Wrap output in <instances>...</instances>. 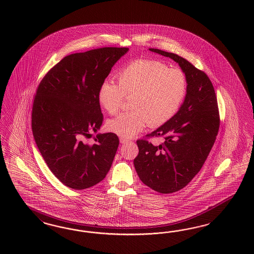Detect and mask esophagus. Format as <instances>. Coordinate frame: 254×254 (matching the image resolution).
Returning a JSON list of instances; mask_svg holds the SVG:
<instances>
[{"label": "esophagus", "instance_id": "1", "mask_svg": "<svg viewBox=\"0 0 254 254\" xmlns=\"http://www.w3.org/2000/svg\"><path fill=\"white\" fill-rule=\"evenodd\" d=\"M120 142H121L122 144H126V143L131 142V140L127 138H125V137H120Z\"/></svg>", "mask_w": 254, "mask_h": 254}]
</instances>
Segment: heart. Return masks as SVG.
I'll return each mask as SVG.
<instances>
[{
  "instance_id": "b5f03b06",
  "label": "heart",
  "mask_w": 254,
  "mask_h": 254,
  "mask_svg": "<svg viewBox=\"0 0 254 254\" xmlns=\"http://www.w3.org/2000/svg\"><path fill=\"white\" fill-rule=\"evenodd\" d=\"M117 80L118 85L109 80L102 82L98 99L108 114L115 115L124 97H131L132 111L107 124L110 130L125 138L135 136L148 124L155 127L167 123L177 114L187 91L185 73L156 61L132 62L118 72Z\"/></svg>"
}]
</instances>
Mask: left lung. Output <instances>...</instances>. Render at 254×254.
Wrapping results in <instances>:
<instances>
[{
    "label": "left lung",
    "instance_id": "1",
    "mask_svg": "<svg viewBox=\"0 0 254 254\" xmlns=\"http://www.w3.org/2000/svg\"><path fill=\"white\" fill-rule=\"evenodd\" d=\"M177 62L186 77L187 91L177 114L147 137L164 136L154 145L138 139L135 169L140 181L156 192H177L188 185L204 165L215 142L220 117L214 87L208 75L184 58L149 48Z\"/></svg>",
    "mask_w": 254,
    "mask_h": 254
}]
</instances>
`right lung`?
Instances as JSON below:
<instances>
[{
  "mask_svg": "<svg viewBox=\"0 0 254 254\" xmlns=\"http://www.w3.org/2000/svg\"><path fill=\"white\" fill-rule=\"evenodd\" d=\"M127 47H103L69 55L43 78L32 106L33 137L46 165L62 184L83 190L101 182L111 169L119 138L99 133L103 122L99 88Z\"/></svg>",
  "mask_w": 254,
  "mask_h": 254,
  "instance_id": "obj_1",
  "label": "right lung"
}]
</instances>
